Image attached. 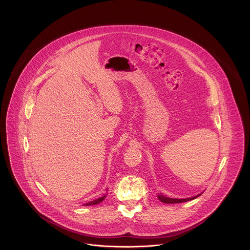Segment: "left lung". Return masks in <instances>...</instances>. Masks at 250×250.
<instances>
[{
  "label": "left lung",
  "instance_id": "left-lung-1",
  "mask_svg": "<svg viewBox=\"0 0 250 250\" xmlns=\"http://www.w3.org/2000/svg\"><path fill=\"white\" fill-rule=\"evenodd\" d=\"M199 195L197 196H193V197H190V198H186V199H175V198H168V197H166L164 195H158V198L164 202V203H167V204H174V203H182V202H186V201H189V200H192L196 197H198Z\"/></svg>",
  "mask_w": 250,
  "mask_h": 250
}]
</instances>
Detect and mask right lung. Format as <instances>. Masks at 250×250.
I'll list each match as a JSON object with an SVG mask.
<instances>
[{
	"label": "right lung",
	"mask_w": 250,
	"mask_h": 250,
	"mask_svg": "<svg viewBox=\"0 0 250 250\" xmlns=\"http://www.w3.org/2000/svg\"><path fill=\"white\" fill-rule=\"evenodd\" d=\"M105 197H106V195H105V196H103V197H100V198H98V199H96V200H93V201H90V202H88V203H85V204H84V206L96 205V204H98V203L102 202V201L105 199Z\"/></svg>",
	"instance_id": "1"
}]
</instances>
